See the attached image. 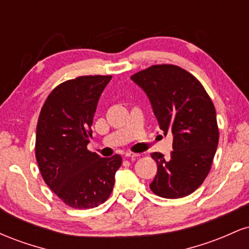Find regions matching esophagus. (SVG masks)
Masks as SVG:
<instances>
[{"instance_id": "34e87169", "label": "esophagus", "mask_w": 249, "mask_h": 249, "mask_svg": "<svg viewBox=\"0 0 249 249\" xmlns=\"http://www.w3.org/2000/svg\"><path fill=\"white\" fill-rule=\"evenodd\" d=\"M139 156H141V153H134V152H126V153H125V157H126V158H131V159L137 158V157H139Z\"/></svg>"}]
</instances>
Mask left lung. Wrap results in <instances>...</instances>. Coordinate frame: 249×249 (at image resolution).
Listing matches in <instances>:
<instances>
[{
	"instance_id": "1",
	"label": "left lung",
	"mask_w": 249,
	"mask_h": 249,
	"mask_svg": "<svg viewBox=\"0 0 249 249\" xmlns=\"http://www.w3.org/2000/svg\"><path fill=\"white\" fill-rule=\"evenodd\" d=\"M131 79L146 92L164 134L173 133L170 158L151 153L158 166L151 191L166 199L190 196L206 179L218 147L212 99L199 79L178 65H152Z\"/></svg>"
}]
</instances>
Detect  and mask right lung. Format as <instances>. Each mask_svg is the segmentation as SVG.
Listing matches in <instances>:
<instances>
[{
  "label": "right lung",
  "mask_w": 249,
  "mask_h": 249,
  "mask_svg": "<svg viewBox=\"0 0 249 249\" xmlns=\"http://www.w3.org/2000/svg\"><path fill=\"white\" fill-rule=\"evenodd\" d=\"M112 76H79L61 83L45 99L36 130L35 154L45 184L68 206L88 210L110 196L119 154L101 158L88 150L93 116Z\"/></svg>",
  "instance_id": "obj_1"
}]
</instances>
